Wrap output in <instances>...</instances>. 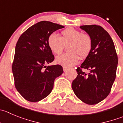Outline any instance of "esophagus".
Masks as SVG:
<instances>
[{"mask_svg":"<svg viewBox=\"0 0 123 123\" xmlns=\"http://www.w3.org/2000/svg\"><path fill=\"white\" fill-rule=\"evenodd\" d=\"M68 68H67V67H63V70H64V72H66V71L67 70H68Z\"/></svg>","mask_w":123,"mask_h":123,"instance_id":"obj_1","label":"esophagus"}]
</instances>
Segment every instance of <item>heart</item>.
<instances>
[{"instance_id": "b5f03b06", "label": "heart", "mask_w": 123, "mask_h": 123, "mask_svg": "<svg viewBox=\"0 0 123 123\" xmlns=\"http://www.w3.org/2000/svg\"><path fill=\"white\" fill-rule=\"evenodd\" d=\"M61 37L52 33L48 37L47 43L51 51L55 55H60L65 46L68 52L56 58L58 64L65 67L75 65L79 61V56L84 58L89 55L92 48V39L90 36L81 31L70 27L61 32Z\"/></svg>"}]
</instances>
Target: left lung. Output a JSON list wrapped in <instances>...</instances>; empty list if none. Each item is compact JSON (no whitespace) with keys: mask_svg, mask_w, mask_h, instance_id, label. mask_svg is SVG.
I'll list each match as a JSON object with an SVG mask.
<instances>
[{"mask_svg":"<svg viewBox=\"0 0 123 123\" xmlns=\"http://www.w3.org/2000/svg\"><path fill=\"white\" fill-rule=\"evenodd\" d=\"M80 28L90 36L92 48L73 81L72 89L78 98L90 105L98 104L108 96L116 78L118 56L111 36L99 25ZM88 69L89 74L82 72Z\"/></svg>","mask_w":123,"mask_h":123,"instance_id":"8db88e82","label":"left lung"}]
</instances>
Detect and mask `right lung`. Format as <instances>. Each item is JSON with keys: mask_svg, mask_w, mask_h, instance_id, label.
Listing matches in <instances>:
<instances>
[{"mask_svg": "<svg viewBox=\"0 0 123 123\" xmlns=\"http://www.w3.org/2000/svg\"><path fill=\"white\" fill-rule=\"evenodd\" d=\"M64 26L49 21L32 25L17 42L12 71L14 85L26 100L37 102L51 93L54 81L63 73L60 65H49L55 59L48 45L49 35Z\"/></svg>", "mask_w": 123, "mask_h": 123, "instance_id": "right-lung-1", "label": "right lung"}]
</instances>
